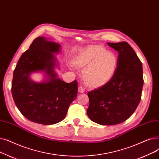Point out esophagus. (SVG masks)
<instances>
[{"mask_svg":"<svg viewBox=\"0 0 159 159\" xmlns=\"http://www.w3.org/2000/svg\"><path fill=\"white\" fill-rule=\"evenodd\" d=\"M78 92H79L80 93H84V92H85V89H84V88L82 86H79V87H78Z\"/></svg>","mask_w":159,"mask_h":159,"instance_id":"obj_1","label":"esophagus"}]
</instances>
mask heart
Returning <instances> with one entry per match:
<instances>
[{
    "mask_svg": "<svg viewBox=\"0 0 159 159\" xmlns=\"http://www.w3.org/2000/svg\"><path fill=\"white\" fill-rule=\"evenodd\" d=\"M72 63L78 68L85 66L82 77L87 85L99 87L106 84L114 75L118 59L115 53L94 45L80 49L73 57Z\"/></svg>",
    "mask_w": 159,
    "mask_h": 159,
    "instance_id": "heart-1",
    "label": "heart"
}]
</instances>
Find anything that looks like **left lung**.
Listing matches in <instances>:
<instances>
[{
	"instance_id": "8db88e82",
	"label": "left lung",
	"mask_w": 159,
	"mask_h": 159,
	"mask_svg": "<svg viewBox=\"0 0 159 159\" xmlns=\"http://www.w3.org/2000/svg\"><path fill=\"white\" fill-rule=\"evenodd\" d=\"M107 44L118 52L117 69L106 84L87 93L89 118L104 125L120 124L133 115L143 84L142 63L130 45L125 41Z\"/></svg>"
}]
</instances>
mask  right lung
Here are the masks:
<instances>
[{"label":"right lung","mask_w":159,"mask_h":159,"mask_svg":"<svg viewBox=\"0 0 159 159\" xmlns=\"http://www.w3.org/2000/svg\"><path fill=\"white\" fill-rule=\"evenodd\" d=\"M61 45L44 37L34 40L19 59L13 72L11 93L21 114L30 121L52 125L62 121L70 103L77 96L78 82L57 78L54 70ZM44 71L47 79L36 83L30 78L33 72Z\"/></svg>","instance_id":"right-lung-1"}]
</instances>
